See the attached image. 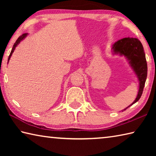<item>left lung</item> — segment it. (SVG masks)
<instances>
[{
  "label": "left lung",
  "instance_id": "obj_1",
  "mask_svg": "<svg viewBox=\"0 0 156 156\" xmlns=\"http://www.w3.org/2000/svg\"><path fill=\"white\" fill-rule=\"evenodd\" d=\"M112 49L113 54H118L126 58L139 81L138 95L132 104L122 110V112H124L138 102L142 96L147 76L146 57L141 42L136 38L128 37L118 41L113 44Z\"/></svg>",
  "mask_w": 156,
  "mask_h": 156
}]
</instances>
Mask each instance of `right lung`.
Here are the masks:
<instances>
[{
    "instance_id": "right-lung-1",
    "label": "right lung",
    "mask_w": 156,
    "mask_h": 156,
    "mask_svg": "<svg viewBox=\"0 0 156 156\" xmlns=\"http://www.w3.org/2000/svg\"><path fill=\"white\" fill-rule=\"evenodd\" d=\"M27 35H28V34H23L22 36H19V38H18L17 39L16 41V43H14V45H13V48H12V51H11V53H10V54H9V58H8V62H9V61L10 58H11L12 54H13V53H14V51L16 47L18 44L20 43V41H22L23 40V39H25V38H26V36H27Z\"/></svg>"
}]
</instances>
